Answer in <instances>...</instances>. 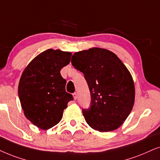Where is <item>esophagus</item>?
<instances>
[{
    "mask_svg": "<svg viewBox=\"0 0 160 160\" xmlns=\"http://www.w3.org/2000/svg\"><path fill=\"white\" fill-rule=\"evenodd\" d=\"M73 97H74V99H75V100H76L77 99H78V94H77L76 92L73 93Z\"/></svg>",
    "mask_w": 160,
    "mask_h": 160,
    "instance_id": "esophagus-1",
    "label": "esophagus"
}]
</instances>
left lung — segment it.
Here are the masks:
<instances>
[{"label": "left lung", "instance_id": "left-lung-1", "mask_svg": "<svg viewBox=\"0 0 160 160\" xmlns=\"http://www.w3.org/2000/svg\"><path fill=\"white\" fill-rule=\"evenodd\" d=\"M71 62L83 73L91 93L90 106L82 110L87 123L99 132L118 128L135 102V86L127 67L113 52L98 48L74 53Z\"/></svg>", "mask_w": 160, "mask_h": 160}]
</instances>
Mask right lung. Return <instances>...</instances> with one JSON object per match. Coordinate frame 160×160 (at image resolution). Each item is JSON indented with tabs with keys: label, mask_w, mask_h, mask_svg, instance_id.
<instances>
[{
	"label": "right lung",
	"mask_w": 160,
	"mask_h": 160,
	"mask_svg": "<svg viewBox=\"0 0 160 160\" xmlns=\"http://www.w3.org/2000/svg\"><path fill=\"white\" fill-rule=\"evenodd\" d=\"M72 53L49 49L31 61L21 76L18 95L26 118L42 129L61 120L67 103L73 100L66 91L60 71L70 62Z\"/></svg>",
	"instance_id": "obj_1"
}]
</instances>
